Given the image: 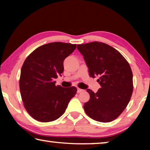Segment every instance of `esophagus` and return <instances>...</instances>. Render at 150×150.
Masks as SVG:
<instances>
[{
	"label": "esophagus",
	"instance_id": "1",
	"mask_svg": "<svg viewBox=\"0 0 150 150\" xmlns=\"http://www.w3.org/2000/svg\"><path fill=\"white\" fill-rule=\"evenodd\" d=\"M83 89H81L80 88H77V93H80L81 92H83Z\"/></svg>",
	"mask_w": 150,
	"mask_h": 150
}]
</instances>
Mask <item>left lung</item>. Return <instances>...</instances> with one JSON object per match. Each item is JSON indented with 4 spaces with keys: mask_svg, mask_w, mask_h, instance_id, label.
Masks as SVG:
<instances>
[{
    "mask_svg": "<svg viewBox=\"0 0 150 150\" xmlns=\"http://www.w3.org/2000/svg\"><path fill=\"white\" fill-rule=\"evenodd\" d=\"M88 67L89 76L101 88L95 93L87 89L90 99L83 108L93 120L109 122L120 116L130 100L133 74L127 60L118 50L105 43L93 42L77 45Z\"/></svg>",
    "mask_w": 150,
    "mask_h": 150,
    "instance_id": "left-lung-1",
    "label": "left lung"
}]
</instances>
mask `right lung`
<instances>
[{
    "mask_svg": "<svg viewBox=\"0 0 150 150\" xmlns=\"http://www.w3.org/2000/svg\"><path fill=\"white\" fill-rule=\"evenodd\" d=\"M76 44L52 42L36 48L25 59L19 86L24 106L33 118L42 122L57 120L63 115L77 88L55 85L54 79L63 73V61Z\"/></svg>",
    "mask_w": 150,
    "mask_h": 150,
    "instance_id": "1",
    "label": "right lung"
}]
</instances>
